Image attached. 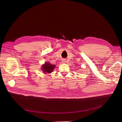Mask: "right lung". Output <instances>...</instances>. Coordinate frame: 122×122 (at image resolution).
<instances>
[{
    "mask_svg": "<svg viewBox=\"0 0 122 122\" xmlns=\"http://www.w3.org/2000/svg\"><path fill=\"white\" fill-rule=\"evenodd\" d=\"M55 67V65H51L49 63L47 62L42 66V70L44 72L51 73L54 70Z\"/></svg>",
    "mask_w": 122,
    "mask_h": 122,
    "instance_id": "obj_1",
    "label": "right lung"
}]
</instances>
